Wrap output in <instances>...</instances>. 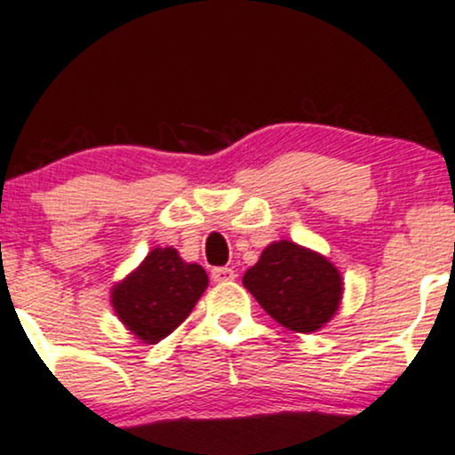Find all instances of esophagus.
<instances>
[{
  "mask_svg": "<svg viewBox=\"0 0 455 455\" xmlns=\"http://www.w3.org/2000/svg\"><path fill=\"white\" fill-rule=\"evenodd\" d=\"M235 275H237V274H235L231 267H216V269H212V280L218 282V284H220V282L235 280Z\"/></svg>",
  "mask_w": 455,
  "mask_h": 455,
  "instance_id": "1",
  "label": "esophagus"
}]
</instances>
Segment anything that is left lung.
I'll list each match as a JSON object with an SVG mask.
<instances>
[{"label": "left lung", "instance_id": "1", "mask_svg": "<svg viewBox=\"0 0 455 455\" xmlns=\"http://www.w3.org/2000/svg\"><path fill=\"white\" fill-rule=\"evenodd\" d=\"M243 286L274 321L299 333L327 325L344 291L331 260L286 239L263 250L257 265L243 274Z\"/></svg>", "mask_w": 455, "mask_h": 455}]
</instances>
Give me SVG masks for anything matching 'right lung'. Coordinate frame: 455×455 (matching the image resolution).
I'll return each instance as SVG.
<instances>
[{"label":"right lung","mask_w":455,"mask_h":455,"mask_svg":"<svg viewBox=\"0 0 455 455\" xmlns=\"http://www.w3.org/2000/svg\"><path fill=\"white\" fill-rule=\"evenodd\" d=\"M205 269L175 248H154L132 274L113 286L115 315L139 340L156 344L186 321L207 289Z\"/></svg>","instance_id":"obj_1"}]
</instances>
